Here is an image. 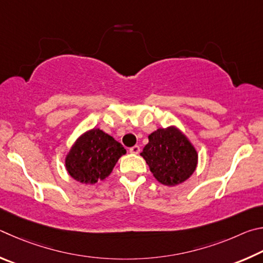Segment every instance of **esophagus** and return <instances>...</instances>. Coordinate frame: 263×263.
I'll list each match as a JSON object with an SVG mask.
<instances>
[{
	"label": "esophagus",
	"instance_id": "34e87169",
	"mask_svg": "<svg viewBox=\"0 0 263 263\" xmlns=\"http://www.w3.org/2000/svg\"><path fill=\"white\" fill-rule=\"evenodd\" d=\"M140 150H141V149H140L139 145H134V146H132L130 149H129V153L137 155V154H140Z\"/></svg>",
	"mask_w": 263,
	"mask_h": 263
}]
</instances>
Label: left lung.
Here are the masks:
<instances>
[{"instance_id": "8db88e82", "label": "left lung", "mask_w": 263, "mask_h": 263, "mask_svg": "<svg viewBox=\"0 0 263 263\" xmlns=\"http://www.w3.org/2000/svg\"><path fill=\"white\" fill-rule=\"evenodd\" d=\"M141 156L157 181L165 186L185 182L195 172L199 154L177 126L158 128L149 135Z\"/></svg>"}]
</instances>
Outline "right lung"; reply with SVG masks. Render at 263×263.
<instances>
[{
  "label": "right lung",
  "instance_id": "add662e5",
  "mask_svg": "<svg viewBox=\"0 0 263 263\" xmlns=\"http://www.w3.org/2000/svg\"><path fill=\"white\" fill-rule=\"evenodd\" d=\"M127 151L121 143L99 128H92L77 137L64 158L73 180L93 185L112 173L119 158Z\"/></svg>",
  "mask_w": 263,
  "mask_h": 263
}]
</instances>
